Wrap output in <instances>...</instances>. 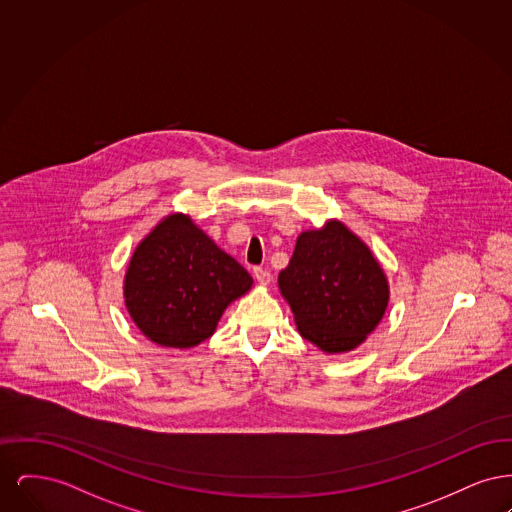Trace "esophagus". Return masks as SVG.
Instances as JSON below:
<instances>
[{"label": "esophagus", "mask_w": 512, "mask_h": 512, "mask_svg": "<svg viewBox=\"0 0 512 512\" xmlns=\"http://www.w3.org/2000/svg\"><path fill=\"white\" fill-rule=\"evenodd\" d=\"M253 276L261 286H268L272 280V274L268 272L267 268L255 267L253 268Z\"/></svg>", "instance_id": "34e87169"}]
</instances>
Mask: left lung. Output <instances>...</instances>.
I'll return each mask as SVG.
<instances>
[{
	"label": "left lung",
	"instance_id": "left-lung-1",
	"mask_svg": "<svg viewBox=\"0 0 512 512\" xmlns=\"http://www.w3.org/2000/svg\"><path fill=\"white\" fill-rule=\"evenodd\" d=\"M278 288L299 334L324 353L359 347L388 309L390 286L368 245L340 220L301 232Z\"/></svg>",
	"mask_w": 512,
	"mask_h": 512
}]
</instances>
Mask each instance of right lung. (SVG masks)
Wrapping results in <instances>:
<instances>
[{"label":"right lung","mask_w":512,"mask_h":512,"mask_svg":"<svg viewBox=\"0 0 512 512\" xmlns=\"http://www.w3.org/2000/svg\"><path fill=\"white\" fill-rule=\"evenodd\" d=\"M253 278L188 215L161 220L138 244L124 274V305L147 340L174 349L213 336L224 309Z\"/></svg>","instance_id":"1"}]
</instances>
